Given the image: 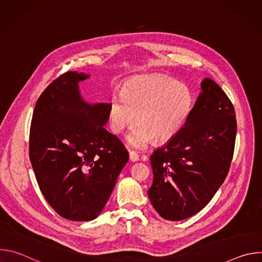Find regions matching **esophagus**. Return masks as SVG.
<instances>
[{
	"mask_svg": "<svg viewBox=\"0 0 262 262\" xmlns=\"http://www.w3.org/2000/svg\"><path fill=\"white\" fill-rule=\"evenodd\" d=\"M139 159H140V157H139V155L136 151L129 150V160L132 162H137V161H139Z\"/></svg>",
	"mask_w": 262,
	"mask_h": 262,
	"instance_id": "1",
	"label": "esophagus"
}]
</instances>
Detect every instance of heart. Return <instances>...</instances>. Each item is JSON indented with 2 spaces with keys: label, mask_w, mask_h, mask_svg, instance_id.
I'll return each instance as SVG.
<instances>
[{
  "label": "heart",
  "mask_w": 262,
  "mask_h": 262,
  "mask_svg": "<svg viewBox=\"0 0 262 262\" xmlns=\"http://www.w3.org/2000/svg\"><path fill=\"white\" fill-rule=\"evenodd\" d=\"M194 96L183 84L164 76H139L127 80L123 93L112 95L108 108L111 130L122 134L138 116L139 125L127 135V142L144 148L154 140L171 141L188 121Z\"/></svg>",
  "instance_id": "obj_1"
}]
</instances>
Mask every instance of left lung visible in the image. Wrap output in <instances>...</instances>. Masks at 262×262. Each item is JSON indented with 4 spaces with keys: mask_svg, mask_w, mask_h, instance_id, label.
<instances>
[{
    "mask_svg": "<svg viewBox=\"0 0 262 262\" xmlns=\"http://www.w3.org/2000/svg\"><path fill=\"white\" fill-rule=\"evenodd\" d=\"M202 92L182 129L150 156L154 182L148 196L159 214L188 219L212 199L231 165L236 137L232 102L212 80Z\"/></svg>",
    "mask_w": 262,
    "mask_h": 262,
    "instance_id": "8db88e82",
    "label": "left lung"
}]
</instances>
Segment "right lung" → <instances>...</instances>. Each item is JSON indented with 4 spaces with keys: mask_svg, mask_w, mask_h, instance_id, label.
<instances>
[{
    "mask_svg": "<svg viewBox=\"0 0 262 262\" xmlns=\"http://www.w3.org/2000/svg\"><path fill=\"white\" fill-rule=\"evenodd\" d=\"M88 74L67 71L35 104L29 156L49 204L70 221H91L106 204L128 152L104 124L110 103L86 102L79 82Z\"/></svg>",
    "mask_w": 262,
    "mask_h": 262,
    "instance_id": "1",
    "label": "right lung"
}]
</instances>
